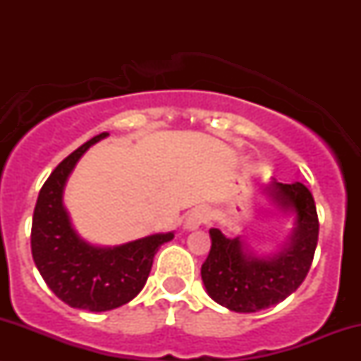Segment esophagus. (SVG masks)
<instances>
[{
    "label": "esophagus",
    "mask_w": 361,
    "mask_h": 361,
    "mask_svg": "<svg viewBox=\"0 0 361 361\" xmlns=\"http://www.w3.org/2000/svg\"><path fill=\"white\" fill-rule=\"evenodd\" d=\"M210 219V210L207 207H195L193 210H190L186 215V229H197L202 224H207Z\"/></svg>",
    "instance_id": "obj_1"
}]
</instances>
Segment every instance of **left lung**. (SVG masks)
I'll list each match as a JSON object with an SVG mask.
<instances>
[{
    "label": "left lung",
    "instance_id": "obj_1",
    "mask_svg": "<svg viewBox=\"0 0 361 361\" xmlns=\"http://www.w3.org/2000/svg\"><path fill=\"white\" fill-rule=\"evenodd\" d=\"M270 195L281 209L297 214L292 243L270 259L243 251L239 238L210 229L212 246L202 264V280L212 299L234 312H258L285 300L305 280L319 238L312 193L305 185L273 181Z\"/></svg>",
    "mask_w": 361,
    "mask_h": 361
}]
</instances>
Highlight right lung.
<instances>
[{
	"instance_id": "right-lung-1",
	"label": "right lung",
	"mask_w": 361,
	"mask_h": 361,
	"mask_svg": "<svg viewBox=\"0 0 361 361\" xmlns=\"http://www.w3.org/2000/svg\"><path fill=\"white\" fill-rule=\"evenodd\" d=\"M94 135L57 164L45 180L32 219V256L47 287L76 309L103 312L134 299L146 283L152 259L173 233L154 234L117 247H94L78 238L62 205V188Z\"/></svg>"
}]
</instances>
